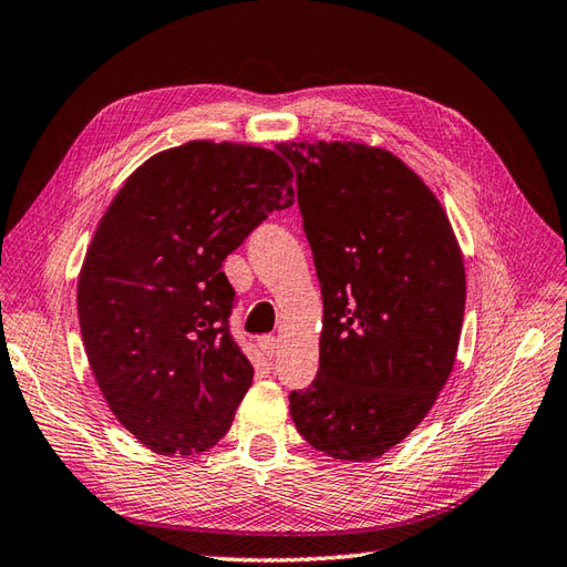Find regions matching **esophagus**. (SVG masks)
Segmentation results:
<instances>
[{
  "mask_svg": "<svg viewBox=\"0 0 567 567\" xmlns=\"http://www.w3.org/2000/svg\"><path fill=\"white\" fill-rule=\"evenodd\" d=\"M259 349H261V353H265L267 358H271L276 353V349H279V339H276V337H261L259 339Z\"/></svg>",
  "mask_w": 567,
  "mask_h": 567,
  "instance_id": "1",
  "label": "esophagus"
}]
</instances>
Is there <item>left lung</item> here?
<instances>
[{"instance_id": "1", "label": "left lung", "mask_w": 567, "mask_h": 567, "mask_svg": "<svg viewBox=\"0 0 567 567\" xmlns=\"http://www.w3.org/2000/svg\"><path fill=\"white\" fill-rule=\"evenodd\" d=\"M298 206L324 317L320 368L291 419L334 460L370 462L431 411L457 355L466 279L423 179L390 151L291 142Z\"/></svg>"}]
</instances>
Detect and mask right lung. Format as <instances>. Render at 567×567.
<instances>
[{
  "mask_svg": "<svg viewBox=\"0 0 567 567\" xmlns=\"http://www.w3.org/2000/svg\"><path fill=\"white\" fill-rule=\"evenodd\" d=\"M281 151L189 142L140 165L79 276V324L110 411L148 450L192 454L228 433L255 370L230 334L224 259L293 204Z\"/></svg>",
  "mask_w": 567,
  "mask_h": 567,
  "instance_id": "1",
  "label": "right lung"
}]
</instances>
